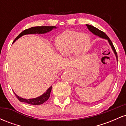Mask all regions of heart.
Here are the masks:
<instances>
[{
    "instance_id": "1",
    "label": "heart",
    "mask_w": 126,
    "mask_h": 126,
    "mask_svg": "<svg viewBox=\"0 0 126 126\" xmlns=\"http://www.w3.org/2000/svg\"><path fill=\"white\" fill-rule=\"evenodd\" d=\"M91 42V38L88 34L73 31H66L56 37L55 45L60 54L67 56L75 52L86 53L90 48Z\"/></svg>"
}]
</instances>
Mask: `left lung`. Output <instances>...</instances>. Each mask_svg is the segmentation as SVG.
Returning a JSON list of instances; mask_svg holds the SVG:
<instances>
[{
	"label": "left lung",
	"instance_id": "left-lung-1",
	"mask_svg": "<svg viewBox=\"0 0 126 126\" xmlns=\"http://www.w3.org/2000/svg\"><path fill=\"white\" fill-rule=\"evenodd\" d=\"M87 26L88 30L90 31L91 32L93 33L95 35H97L98 37H101V38H104V39H106V40H108V43H109L110 45L111 46V48H112V50H113L114 54H115V56H116V58H117V52H116V50H115V48H114V46H113V44H112V43L111 42V41L110 40V39L109 38V37H108L107 35L105 34V32H104L101 31V30H98V28H95V27H94V26H92V25H88V24H86V25Z\"/></svg>",
	"mask_w": 126,
	"mask_h": 126
}]
</instances>
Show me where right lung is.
I'll list each match as a JSON object with an SVG mask.
<instances>
[{
	"label": "right lung",
	"mask_w": 126,
	"mask_h": 126,
	"mask_svg": "<svg viewBox=\"0 0 126 126\" xmlns=\"http://www.w3.org/2000/svg\"><path fill=\"white\" fill-rule=\"evenodd\" d=\"M54 28H56V27H53V26H52V27H48V26L46 27V26H44V27H31V28H30L25 30L24 31L22 32L21 34H19L18 37L15 39V40H14L13 43H14L16 40H17L18 38H19L20 37L24 35L32 34H45V33H47L48 32L51 31V30ZM51 88L52 86H50V87L46 91V92L43 94V95H41V96L35 98H32V99H25V98L19 97V96H18L15 93L14 94H15L16 97L18 98V100L21 101V102H25V103L29 104L34 105H41L48 99V98L50 96V92H51Z\"/></svg>",
	"instance_id": "1"
}]
</instances>
